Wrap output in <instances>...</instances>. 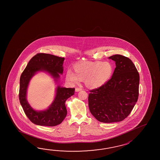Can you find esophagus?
Instances as JSON below:
<instances>
[{"mask_svg":"<svg viewBox=\"0 0 160 160\" xmlns=\"http://www.w3.org/2000/svg\"><path fill=\"white\" fill-rule=\"evenodd\" d=\"M82 90V88H75V92H78L79 91H81Z\"/></svg>","mask_w":160,"mask_h":160,"instance_id":"34e87169","label":"esophagus"}]
</instances>
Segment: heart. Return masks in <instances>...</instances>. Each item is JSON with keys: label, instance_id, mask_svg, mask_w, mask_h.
<instances>
[{"label": "heart", "instance_id": "1", "mask_svg": "<svg viewBox=\"0 0 160 160\" xmlns=\"http://www.w3.org/2000/svg\"><path fill=\"white\" fill-rule=\"evenodd\" d=\"M74 72L68 70L66 79L72 83L84 81L89 88H97L109 81L113 73V66L110 62L85 61L76 63L73 66Z\"/></svg>", "mask_w": 160, "mask_h": 160}]
</instances>
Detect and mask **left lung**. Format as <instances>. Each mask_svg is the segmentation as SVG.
Instances as JSON below:
<instances>
[{"label":"left lung","mask_w":160,"mask_h":160,"mask_svg":"<svg viewBox=\"0 0 160 160\" xmlns=\"http://www.w3.org/2000/svg\"><path fill=\"white\" fill-rule=\"evenodd\" d=\"M109 59L116 62L112 77L102 86L90 90L89 110L99 122L122 121L129 116L138 100L139 75L129 58L114 55Z\"/></svg>","instance_id":"obj_1"}]
</instances>
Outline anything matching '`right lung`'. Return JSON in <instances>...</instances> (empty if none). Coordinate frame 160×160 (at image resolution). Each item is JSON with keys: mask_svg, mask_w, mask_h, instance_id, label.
<instances>
[{"mask_svg": "<svg viewBox=\"0 0 160 160\" xmlns=\"http://www.w3.org/2000/svg\"><path fill=\"white\" fill-rule=\"evenodd\" d=\"M65 58L54 55L38 53L28 63L21 74L19 98L26 115L32 122L40 126H54L61 123L67 115L65 102L74 94L75 88H65L58 86L54 100L50 107L43 111L32 109L26 99L29 82L38 72H48L57 82L59 74L63 72V63Z\"/></svg>", "mask_w": 160, "mask_h": 160, "instance_id": "right-lung-1", "label": "right lung"}]
</instances>
